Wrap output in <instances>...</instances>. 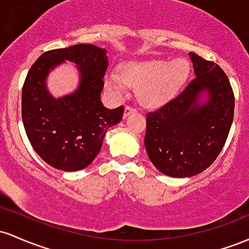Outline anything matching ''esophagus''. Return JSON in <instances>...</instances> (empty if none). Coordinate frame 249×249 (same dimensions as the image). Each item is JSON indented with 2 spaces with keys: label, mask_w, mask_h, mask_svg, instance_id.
I'll return each mask as SVG.
<instances>
[{
  "label": "esophagus",
  "mask_w": 249,
  "mask_h": 249,
  "mask_svg": "<svg viewBox=\"0 0 249 249\" xmlns=\"http://www.w3.org/2000/svg\"><path fill=\"white\" fill-rule=\"evenodd\" d=\"M136 111V109H134V108H132V107H129V106H127V107L124 108V117L125 119V117L127 116H129L130 114H133V113H135Z\"/></svg>",
  "instance_id": "34e87169"
}]
</instances>
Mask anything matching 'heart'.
<instances>
[{
    "label": "heart",
    "mask_w": 249,
    "mask_h": 249,
    "mask_svg": "<svg viewBox=\"0 0 249 249\" xmlns=\"http://www.w3.org/2000/svg\"><path fill=\"white\" fill-rule=\"evenodd\" d=\"M188 74L189 64L185 58L128 62L120 67V74H106L105 86L115 95L124 93L125 86L138 88L136 96L143 107L159 108L178 94Z\"/></svg>",
    "instance_id": "b5f03b06"
}]
</instances>
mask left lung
<instances>
[{
    "label": "left lung",
    "mask_w": 249,
    "mask_h": 249,
    "mask_svg": "<svg viewBox=\"0 0 249 249\" xmlns=\"http://www.w3.org/2000/svg\"><path fill=\"white\" fill-rule=\"evenodd\" d=\"M188 55L195 79L147 115V154L156 169L172 178H191L207 169L233 124L234 94L227 75L216 63Z\"/></svg>",
    "instance_id": "8db88e82"
}]
</instances>
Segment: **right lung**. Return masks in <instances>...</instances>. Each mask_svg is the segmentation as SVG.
I'll return each mask as SVG.
<instances>
[{
  "label": "right lung",
  "instance_id": "right-lung-1",
  "mask_svg": "<svg viewBox=\"0 0 249 249\" xmlns=\"http://www.w3.org/2000/svg\"><path fill=\"white\" fill-rule=\"evenodd\" d=\"M64 62L77 67L79 83L71 93L55 98L48 89V77ZM107 68V50L80 43L44 53L28 71L22 121L34 150L49 166L64 172L88 167L108 128L122 120L124 107L108 109L101 101Z\"/></svg>",
  "mask_w": 249,
  "mask_h": 249
}]
</instances>
